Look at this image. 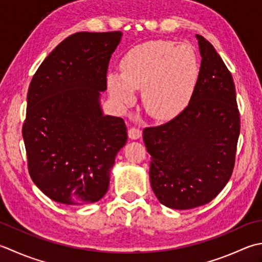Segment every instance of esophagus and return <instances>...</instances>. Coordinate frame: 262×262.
Instances as JSON below:
<instances>
[{
  "label": "esophagus",
  "instance_id": "34e87169",
  "mask_svg": "<svg viewBox=\"0 0 262 262\" xmlns=\"http://www.w3.org/2000/svg\"><path fill=\"white\" fill-rule=\"evenodd\" d=\"M128 136L132 140H138L142 136V130L140 128H136V127H132L129 128V130H128Z\"/></svg>",
  "mask_w": 262,
  "mask_h": 262
}]
</instances>
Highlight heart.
I'll use <instances>...</instances> for the list:
<instances>
[{
    "label": "heart",
    "instance_id": "1",
    "mask_svg": "<svg viewBox=\"0 0 262 262\" xmlns=\"http://www.w3.org/2000/svg\"><path fill=\"white\" fill-rule=\"evenodd\" d=\"M121 75L107 74L111 96L130 105L134 91H143V103L157 118L177 115L187 103L199 77L195 50L187 43L151 40L133 48L120 61Z\"/></svg>",
    "mask_w": 262,
    "mask_h": 262
}]
</instances>
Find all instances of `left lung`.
Instances as JSON below:
<instances>
[{"instance_id":"8db88e82","label":"left lung","mask_w":262,"mask_h":262,"mask_svg":"<svg viewBox=\"0 0 262 262\" xmlns=\"http://www.w3.org/2000/svg\"><path fill=\"white\" fill-rule=\"evenodd\" d=\"M201 67L188 105L166 124L146 127L151 187L177 210L209 203L232 176L239 112L232 74L211 43L196 35Z\"/></svg>"}]
</instances>
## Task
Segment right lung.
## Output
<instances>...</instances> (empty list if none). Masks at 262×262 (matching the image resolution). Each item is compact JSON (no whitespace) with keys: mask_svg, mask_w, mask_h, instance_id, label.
I'll use <instances>...</instances> for the list:
<instances>
[{"mask_svg":"<svg viewBox=\"0 0 262 262\" xmlns=\"http://www.w3.org/2000/svg\"><path fill=\"white\" fill-rule=\"evenodd\" d=\"M121 32H80L63 39L36 71L23 137L35 185L55 202L99 201L127 142L121 118L104 116L101 92Z\"/></svg>","mask_w":262,"mask_h":262,"instance_id":"1","label":"right lung"}]
</instances>
